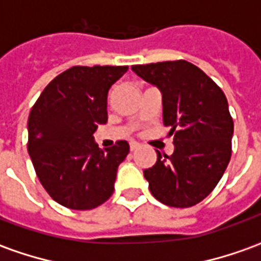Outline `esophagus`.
I'll return each mask as SVG.
<instances>
[{
	"label": "esophagus",
	"mask_w": 261,
	"mask_h": 261,
	"mask_svg": "<svg viewBox=\"0 0 261 261\" xmlns=\"http://www.w3.org/2000/svg\"><path fill=\"white\" fill-rule=\"evenodd\" d=\"M138 148H140V144H138V142H130V151L131 152H134V151H137V149H138Z\"/></svg>",
	"instance_id": "obj_1"
}]
</instances>
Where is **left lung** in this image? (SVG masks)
<instances>
[{"label": "left lung", "mask_w": 261, "mask_h": 261, "mask_svg": "<svg viewBox=\"0 0 261 261\" xmlns=\"http://www.w3.org/2000/svg\"><path fill=\"white\" fill-rule=\"evenodd\" d=\"M131 69L162 93L164 125L175 144L170 156L156 151V164L144 170L149 190L169 207H193L215 189L230 161L233 120L226 96L185 60Z\"/></svg>", "instance_id": "8db88e82"}]
</instances>
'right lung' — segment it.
<instances>
[{
    "label": "right lung",
    "instance_id": "right-lung-1",
    "mask_svg": "<svg viewBox=\"0 0 261 261\" xmlns=\"http://www.w3.org/2000/svg\"><path fill=\"white\" fill-rule=\"evenodd\" d=\"M128 67H71L57 75L28 119V152L42 186L71 210H92L113 194L117 168L130 145L100 149L93 141L108 121V93Z\"/></svg>",
    "mask_w": 261,
    "mask_h": 261
}]
</instances>
